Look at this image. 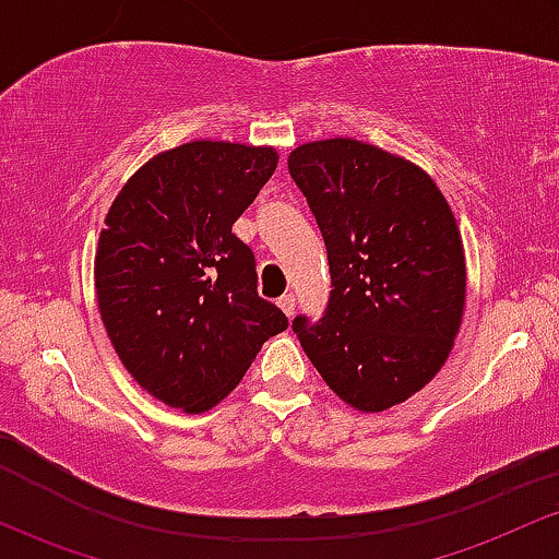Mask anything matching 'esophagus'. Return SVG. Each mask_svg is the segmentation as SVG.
I'll use <instances>...</instances> for the list:
<instances>
[{
    "mask_svg": "<svg viewBox=\"0 0 559 559\" xmlns=\"http://www.w3.org/2000/svg\"><path fill=\"white\" fill-rule=\"evenodd\" d=\"M277 306L282 308V311L287 313V317H293V313H295V295H293V293H285V295H282V298L277 300Z\"/></svg>",
    "mask_w": 559,
    "mask_h": 559,
    "instance_id": "1",
    "label": "esophagus"
}]
</instances>
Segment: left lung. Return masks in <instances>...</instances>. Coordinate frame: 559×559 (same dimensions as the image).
<instances>
[{"label": "left lung", "instance_id": "left-lung-1", "mask_svg": "<svg viewBox=\"0 0 559 559\" xmlns=\"http://www.w3.org/2000/svg\"><path fill=\"white\" fill-rule=\"evenodd\" d=\"M287 169L332 274L324 317H295L293 332L350 408L405 403L442 369L463 321L465 255L450 203L421 167L353 138L304 143Z\"/></svg>", "mask_w": 559, "mask_h": 559}]
</instances>
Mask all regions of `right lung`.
<instances>
[{
	"label": "right lung",
	"instance_id": "1",
	"mask_svg": "<svg viewBox=\"0 0 559 559\" xmlns=\"http://www.w3.org/2000/svg\"><path fill=\"white\" fill-rule=\"evenodd\" d=\"M277 159L272 146L182 143L143 164L104 219L102 321L124 369L169 408H214L287 330L255 290L253 251L233 233Z\"/></svg>",
	"mask_w": 559,
	"mask_h": 559
}]
</instances>
